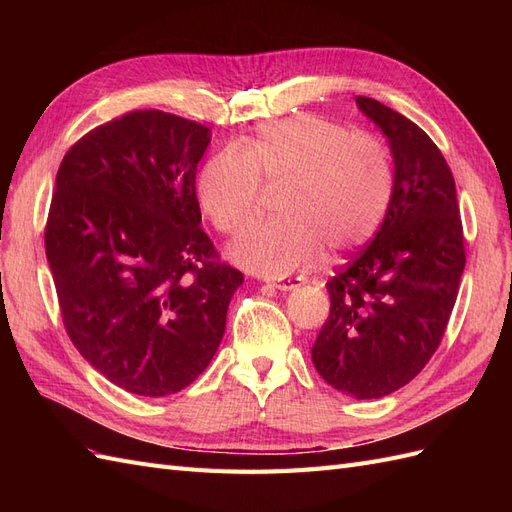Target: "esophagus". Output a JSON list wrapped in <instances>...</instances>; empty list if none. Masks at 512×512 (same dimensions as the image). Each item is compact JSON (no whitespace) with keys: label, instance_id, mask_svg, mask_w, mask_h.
I'll return each instance as SVG.
<instances>
[{"label":"esophagus","instance_id":"1","mask_svg":"<svg viewBox=\"0 0 512 512\" xmlns=\"http://www.w3.org/2000/svg\"><path fill=\"white\" fill-rule=\"evenodd\" d=\"M303 284V280L301 277H284V280H277V282H271V286L273 288H277V290H294L297 286H301Z\"/></svg>","mask_w":512,"mask_h":512}]
</instances>
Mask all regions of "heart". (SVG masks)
Wrapping results in <instances>:
<instances>
[{
    "mask_svg": "<svg viewBox=\"0 0 512 512\" xmlns=\"http://www.w3.org/2000/svg\"><path fill=\"white\" fill-rule=\"evenodd\" d=\"M262 181L286 185L282 220L245 232L232 256L247 269L284 277L314 267L324 247L346 254L374 237L391 205L395 170L380 138L294 115L262 123L245 147L215 153L198 177L200 207L220 232L239 235L256 220Z\"/></svg>",
    "mask_w": 512,
    "mask_h": 512,
    "instance_id": "heart-1",
    "label": "heart"
}]
</instances>
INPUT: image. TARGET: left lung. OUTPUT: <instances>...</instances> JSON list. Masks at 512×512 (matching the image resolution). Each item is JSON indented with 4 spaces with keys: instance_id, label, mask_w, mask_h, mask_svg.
Returning a JSON list of instances; mask_svg holds the SVG:
<instances>
[{
    "instance_id": "8db88e82",
    "label": "left lung",
    "mask_w": 512,
    "mask_h": 512,
    "mask_svg": "<svg viewBox=\"0 0 512 512\" xmlns=\"http://www.w3.org/2000/svg\"><path fill=\"white\" fill-rule=\"evenodd\" d=\"M389 141L395 188L376 237L327 282L331 314L312 361L333 389L378 399L408 384L438 350L466 267L455 179L431 138L365 96Z\"/></svg>"
}]
</instances>
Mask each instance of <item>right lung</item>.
<instances>
[{
  "mask_svg": "<svg viewBox=\"0 0 512 512\" xmlns=\"http://www.w3.org/2000/svg\"><path fill=\"white\" fill-rule=\"evenodd\" d=\"M203 123L132 111L61 160L44 228L64 327L85 361L134 395L192 384L218 350L243 273L200 228Z\"/></svg>",
  "mask_w": 512,
  "mask_h": 512,
  "instance_id": "right-lung-1",
  "label": "right lung"
}]
</instances>
